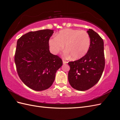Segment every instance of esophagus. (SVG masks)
Returning <instances> with one entry per match:
<instances>
[{
	"label": "esophagus",
	"mask_w": 120,
	"mask_h": 120,
	"mask_svg": "<svg viewBox=\"0 0 120 120\" xmlns=\"http://www.w3.org/2000/svg\"><path fill=\"white\" fill-rule=\"evenodd\" d=\"M63 64H66L67 63V61H66L65 60H63Z\"/></svg>",
	"instance_id": "1"
}]
</instances>
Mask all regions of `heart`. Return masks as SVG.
Wrapping results in <instances>:
<instances>
[{"label":"heart","instance_id":"b5f03b06","mask_svg":"<svg viewBox=\"0 0 120 120\" xmlns=\"http://www.w3.org/2000/svg\"><path fill=\"white\" fill-rule=\"evenodd\" d=\"M50 50L54 54H57L64 48L66 53L70 55L73 60H77L87 54L90 46V38L86 31L78 29H66L49 41Z\"/></svg>","mask_w":120,"mask_h":120}]
</instances>
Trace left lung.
I'll list each match as a JSON object with an SVG mask.
<instances>
[{"instance_id":"left-lung-1","label":"left lung","mask_w":120,"mask_h":120,"mask_svg":"<svg viewBox=\"0 0 120 120\" xmlns=\"http://www.w3.org/2000/svg\"><path fill=\"white\" fill-rule=\"evenodd\" d=\"M90 46L87 54L80 59L69 62L68 81L71 87L79 91L91 88L100 80L105 67L104 41L92 29L87 31Z\"/></svg>"}]
</instances>
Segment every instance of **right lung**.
<instances>
[{
    "instance_id": "add662e5",
    "label": "right lung",
    "mask_w": 120,
    "mask_h": 120,
    "mask_svg": "<svg viewBox=\"0 0 120 120\" xmlns=\"http://www.w3.org/2000/svg\"><path fill=\"white\" fill-rule=\"evenodd\" d=\"M54 31H31L18 39L14 60L17 72L26 86L35 91L49 88L62 60L49 51V41Z\"/></svg>"
}]
</instances>
